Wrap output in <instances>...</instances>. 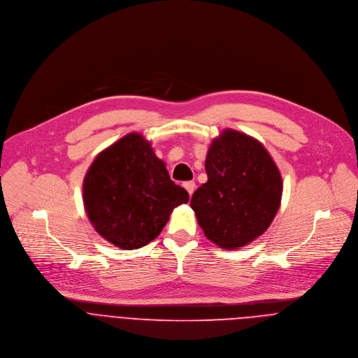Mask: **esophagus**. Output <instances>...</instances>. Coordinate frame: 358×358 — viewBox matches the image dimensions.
Listing matches in <instances>:
<instances>
[{"instance_id":"obj_1","label":"esophagus","mask_w":358,"mask_h":358,"mask_svg":"<svg viewBox=\"0 0 358 358\" xmlns=\"http://www.w3.org/2000/svg\"><path fill=\"white\" fill-rule=\"evenodd\" d=\"M183 186H185V189L189 192V194H190V197H192L193 193H194V190H196V183H194L193 180H190V182H185Z\"/></svg>"}]
</instances>
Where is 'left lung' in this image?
I'll return each mask as SVG.
<instances>
[{
	"label": "left lung",
	"instance_id": "left-lung-1",
	"mask_svg": "<svg viewBox=\"0 0 358 358\" xmlns=\"http://www.w3.org/2000/svg\"><path fill=\"white\" fill-rule=\"evenodd\" d=\"M208 180L190 206L205 237L223 250H238L262 236L282 196L281 173L264 146L243 132L224 129L206 153Z\"/></svg>",
	"mask_w": 358,
	"mask_h": 358
}]
</instances>
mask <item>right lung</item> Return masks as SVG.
<instances>
[{
    "mask_svg": "<svg viewBox=\"0 0 358 358\" xmlns=\"http://www.w3.org/2000/svg\"><path fill=\"white\" fill-rule=\"evenodd\" d=\"M85 212L104 240L121 250L145 247L189 193L175 185L143 135L132 132L104 149L83 183Z\"/></svg>",
    "mask_w": 358,
    "mask_h": 358,
    "instance_id": "add662e5",
    "label": "right lung"
}]
</instances>
